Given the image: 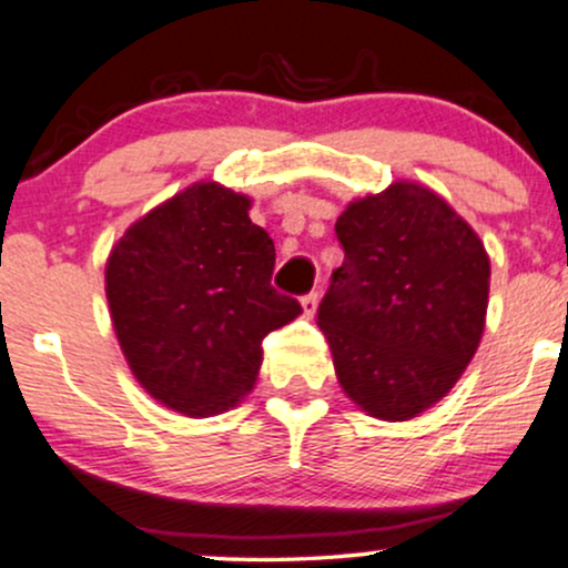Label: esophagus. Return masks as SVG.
<instances>
[{
    "mask_svg": "<svg viewBox=\"0 0 568 568\" xmlns=\"http://www.w3.org/2000/svg\"><path fill=\"white\" fill-rule=\"evenodd\" d=\"M317 310V291H310L307 296H302V313L304 317H313Z\"/></svg>",
    "mask_w": 568,
    "mask_h": 568,
    "instance_id": "obj_1",
    "label": "esophagus"
}]
</instances>
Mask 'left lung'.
<instances>
[{"mask_svg":"<svg viewBox=\"0 0 568 568\" xmlns=\"http://www.w3.org/2000/svg\"><path fill=\"white\" fill-rule=\"evenodd\" d=\"M345 261L317 307L342 390L379 420L420 415L464 375L485 328L490 258L426 185L398 183L336 217Z\"/></svg>","mask_w":568,"mask_h":568,"instance_id":"left-lung-1","label":"left lung"}]
</instances>
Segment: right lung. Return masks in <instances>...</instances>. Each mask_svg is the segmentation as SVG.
Masks as SVG:
<instances>
[{"label":"right lung","instance_id":"right-lung-1","mask_svg":"<svg viewBox=\"0 0 568 568\" xmlns=\"http://www.w3.org/2000/svg\"><path fill=\"white\" fill-rule=\"evenodd\" d=\"M251 199L193 183L159 204L110 251L112 326L136 383L189 417L234 407L258 377L261 342L302 313L272 288L274 242Z\"/></svg>","mask_w":568,"mask_h":568}]
</instances>
